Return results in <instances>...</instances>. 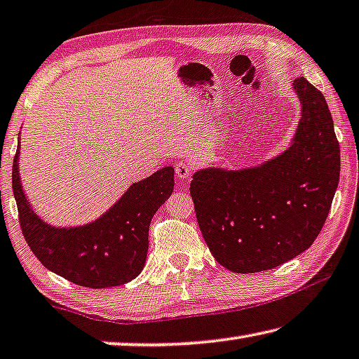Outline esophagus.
<instances>
[{
  "instance_id": "obj_1",
  "label": "esophagus",
  "mask_w": 359,
  "mask_h": 359,
  "mask_svg": "<svg viewBox=\"0 0 359 359\" xmlns=\"http://www.w3.org/2000/svg\"><path fill=\"white\" fill-rule=\"evenodd\" d=\"M175 172L180 180H189V176L192 173V167L191 163L187 162H178L175 167Z\"/></svg>"
}]
</instances>
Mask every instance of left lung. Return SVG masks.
Segmentation results:
<instances>
[{
    "mask_svg": "<svg viewBox=\"0 0 359 359\" xmlns=\"http://www.w3.org/2000/svg\"><path fill=\"white\" fill-rule=\"evenodd\" d=\"M300 120L284 152L237 170L192 175L198 228L219 264L234 273L266 271L310 249L340 176V147L323 93L292 79Z\"/></svg>",
    "mask_w": 359,
    "mask_h": 359,
    "instance_id": "obj_1",
    "label": "left lung"
}]
</instances>
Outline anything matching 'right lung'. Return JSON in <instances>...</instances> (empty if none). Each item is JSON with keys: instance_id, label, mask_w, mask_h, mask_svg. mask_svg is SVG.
<instances>
[{"instance_id": "add662e5", "label": "right lung", "mask_w": 359, "mask_h": 359, "mask_svg": "<svg viewBox=\"0 0 359 359\" xmlns=\"http://www.w3.org/2000/svg\"><path fill=\"white\" fill-rule=\"evenodd\" d=\"M13 162V191L27 244L49 271L90 289L133 280L144 268L149 224L172 196L175 168L163 167L126 189L114 205L90 223L54 226L30 205L19 175L20 135Z\"/></svg>"}]
</instances>
